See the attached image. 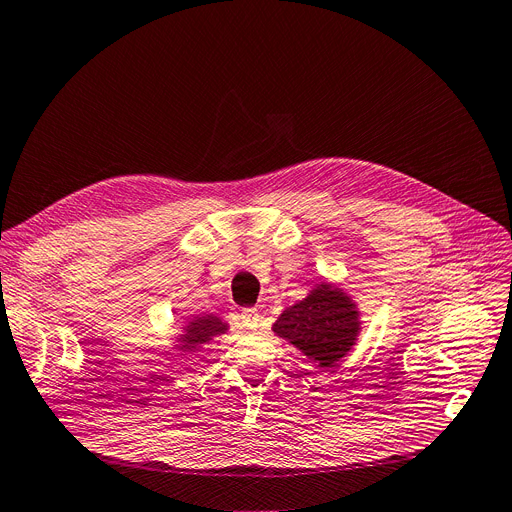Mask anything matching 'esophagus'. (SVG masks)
<instances>
[{
  "mask_svg": "<svg viewBox=\"0 0 512 512\" xmlns=\"http://www.w3.org/2000/svg\"><path fill=\"white\" fill-rule=\"evenodd\" d=\"M241 321H243V325H246V327L254 329L260 323V314H258L256 308H243L241 310Z\"/></svg>",
  "mask_w": 512,
  "mask_h": 512,
  "instance_id": "34e87169",
  "label": "esophagus"
}]
</instances>
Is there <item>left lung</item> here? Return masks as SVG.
Segmentation results:
<instances>
[{
    "label": "left lung",
    "instance_id": "1",
    "mask_svg": "<svg viewBox=\"0 0 512 512\" xmlns=\"http://www.w3.org/2000/svg\"><path fill=\"white\" fill-rule=\"evenodd\" d=\"M360 325L356 302L342 287L323 281L279 314L273 333L319 362V367L331 369L354 348Z\"/></svg>",
    "mask_w": 512,
    "mask_h": 512
}]
</instances>
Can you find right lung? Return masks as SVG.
<instances>
[{"label":"right lung","instance_id":"right-lung-1","mask_svg":"<svg viewBox=\"0 0 512 512\" xmlns=\"http://www.w3.org/2000/svg\"><path fill=\"white\" fill-rule=\"evenodd\" d=\"M229 329V325L218 319L214 314H200L193 316L191 321L183 325V333L177 335V352H196L200 346L212 342L214 337L223 335Z\"/></svg>","mask_w":512,"mask_h":512}]
</instances>
